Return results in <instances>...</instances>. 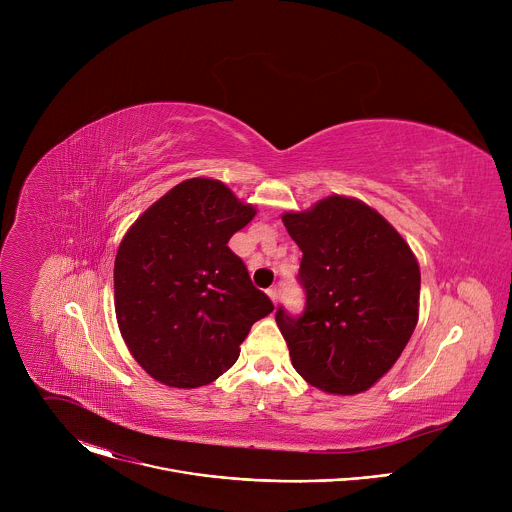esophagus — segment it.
<instances>
[{
  "label": "esophagus",
  "instance_id": "esophagus-1",
  "mask_svg": "<svg viewBox=\"0 0 512 512\" xmlns=\"http://www.w3.org/2000/svg\"><path fill=\"white\" fill-rule=\"evenodd\" d=\"M267 294H269V298H271V302H273V304H277V302H279V296H281L279 287H269V289H267Z\"/></svg>",
  "mask_w": 512,
  "mask_h": 512
}]
</instances>
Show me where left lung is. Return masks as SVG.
I'll return each mask as SVG.
<instances>
[{"label": "left lung", "instance_id": "obj_1", "mask_svg": "<svg viewBox=\"0 0 512 512\" xmlns=\"http://www.w3.org/2000/svg\"><path fill=\"white\" fill-rule=\"evenodd\" d=\"M281 218L302 251L306 294L300 316L283 306L275 312L291 364L322 391H367L415 330L419 265L403 237L360 200L330 196Z\"/></svg>", "mask_w": 512, "mask_h": 512}]
</instances>
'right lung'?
Segmentation results:
<instances>
[{
	"label": "right lung",
	"mask_w": 512,
	"mask_h": 512,
	"mask_svg": "<svg viewBox=\"0 0 512 512\" xmlns=\"http://www.w3.org/2000/svg\"><path fill=\"white\" fill-rule=\"evenodd\" d=\"M255 216L223 184L192 178L145 210L115 257V312L156 381L194 389L229 371L251 326L273 312L229 239Z\"/></svg>",
	"instance_id": "right-lung-1"
}]
</instances>
